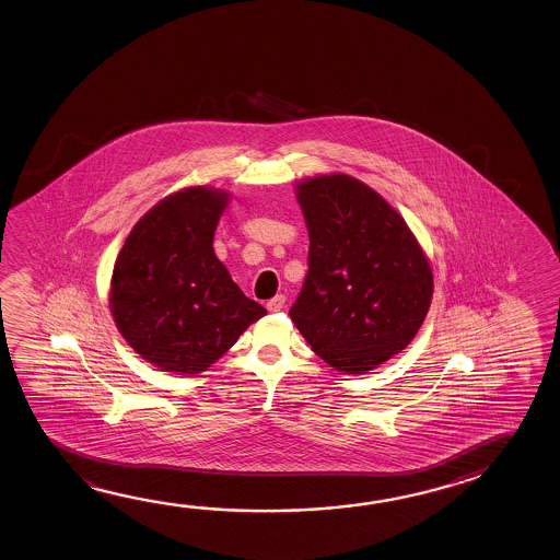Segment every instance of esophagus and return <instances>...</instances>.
<instances>
[{
    "label": "esophagus",
    "mask_w": 560,
    "mask_h": 560,
    "mask_svg": "<svg viewBox=\"0 0 560 560\" xmlns=\"http://www.w3.org/2000/svg\"><path fill=\"white\" fill-rule=\"evenodd\" d=\"M285 305V295H276V298H272V300H268V304H266V307H268V312H280V310H284Z\"/></svg>",
    "instance_id": "1"
}]
</instances>
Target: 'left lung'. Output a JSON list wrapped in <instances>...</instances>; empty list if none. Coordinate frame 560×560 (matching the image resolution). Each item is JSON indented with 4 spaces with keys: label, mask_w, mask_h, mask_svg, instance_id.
<instances>
[{
    "label": "left lung",
    "mask_w": 560,
    "mask_h": 560,
    "mask_svg": "<svg viewBox=\"0 0 560 560\" xmlns=\"http://www.w3.org/2000/svg\"><path fill=\"white\" fill-rule=\"evenodd\" d=\"M310 235V270L290 310L313 352L366 374L404 351L433 300L418 237L378 191L332 172L295 184Z\"/></svg>",
    "instance_id": "8db88e82"
}]
</instances>
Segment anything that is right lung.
Segmentation results:
<instances>
[{
	"label": "right lung",
	"instance_id": "right-lung-1",
	"mask_svg": "<svg viewBox=\"0 0 560 560\" xmlns=\"http://www.w3.org/2000/svg\"><path fill=\"white\" fill-rule=\"evenodd\" d=\"M229 191L190 186L142 215L114 265L109 310L125 341L162 372L199 374L266 310L215 256Z\"/></svg>",
	"mask_w": 560,
	"mask_h": 560
}]
</instances>
